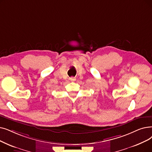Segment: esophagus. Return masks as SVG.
Returning a JSON list of instances; mask_svg holds the SVG:
<instances>
[{
	"label": "esophagus",
	"instance_id": "34e87169",
	"mask_svg": "<svg viewBox=\"0 0 152 152\" xmlns=\"http://www.w3.org/2000/svg\"><path fill=\"white\" fill-rule=\"evenodd\" d=\"M70 80H71V81H75L76 79L75 77H71L70 78Z\"/></svg>",
	"mask_w": 152,
	"mask_h": 152
}]
</instances>
